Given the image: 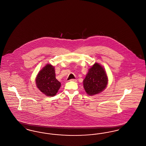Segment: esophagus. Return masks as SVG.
Here are the masks:
<instances>
[{
	"instance_id": "34e87169",
	"label": "esophagus",
	"mask_w": 146,
	"mask_h": 146,
	"mask_svg": "<svg viewBox=\"0 0 146 146\" xmlns=\"http://www.w3.org/2000/svg\"><path fill=\"white\" fill-rule=\"evenodd\" d=\"M70 81H72V82H76V80L74 79H70Z\"/></svg>"
}]
</instances>
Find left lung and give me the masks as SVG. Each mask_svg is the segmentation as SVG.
I'll use <instances>...</instances> for the list:
<instances>
[{
	"label": "left lung",
	"instance_id": "left-lung-1",
	"mask_svg": "<svg viewBox=\"0 0 146 146\" xmlns=\"http://www.w3.org/2000/svg\"><path fill=\"white\" fill-rule=\"evenodd\" d=\"M108 78L104 68L98 63H95L88 70L83 81L84 88L90 96L102 92L108 85Z\"/></svg>",
	"mask_w": 146,
	"mask_h": 146
}]
</instances>
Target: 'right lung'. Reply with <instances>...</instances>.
<instances>
[{"instance_id":"obj_1","label":"right lung","mask_w":146,"mask_h":146,"mask_svg":"<svg viewBox=\"0 0 146 146\" xmlns=\"http://www.w3.org/2000/svg\"><path fill=\"white\" fill-rule=\"evenodd\" d=\"M54 67L47 64L41 70L36 78V84L41 92L47 96L52 97L56 95L61 83L55 77Z\"/></svg>"}]
</instances>
